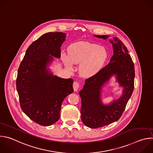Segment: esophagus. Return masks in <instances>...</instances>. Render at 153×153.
<instances>
[{
	"label": "esophagus",
	"mask_w": 153,
	"mask_h": 153,
	"mask_svg": "<svg viewBox=\"0 0 153 153\" xmlns=\"http://www.w3.org/2000/svg\"><path fill=\"white\" fill-rule=\"evenodd\" d=\"M73 89H74V91H77L79 88V84L78 82H74L73 83Z\"/></svg>",
	"instance_id": "34e87169"
}]
</instances>
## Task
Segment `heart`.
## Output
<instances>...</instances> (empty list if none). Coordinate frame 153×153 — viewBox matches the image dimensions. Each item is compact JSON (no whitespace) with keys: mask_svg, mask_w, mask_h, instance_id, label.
<instances>
[{"mask_svg":"<svg viewBox=\"0 0 153 153\" xmlns=\"http://www.w3.org/2000/svg\"><path fill=\"white\" fill-rule=\"evenodd\" d=\"M61 58L68 68H73V63L79 64L80 74L85 77L95 75L103 67L106 58L105 49L94 43L77 42L68 48V54L61 53Z\"/></svg>","mask_w":153,"mask_h":153,"instance_id":"1","label":"heart"}]
</instances>
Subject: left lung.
<instances>
[{"label": "left lung", "instance_id": "8db88e82", "mask_svg": "<svg viewBox=\"0 0 153 153\" xmlns=\"http://www.w3.org/2000/svg\"><path fill=\"white\" fill-rule=\"evenodd\" d=\"M94 36L103 39L109 37L108 35ZM109 41L113 44L114 53L110 63L86 79L83 88L79 92L82 100L81 119L91 128L102 127L118 120L134 90V66L126 47L117 37ZM114 75L120 86L123 87V94L119 99L105 105L101 99V89Z\"/></svg>", "mask_w": 153, "mask_h": 153}]
</instances>
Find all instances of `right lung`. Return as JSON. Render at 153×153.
<instances>
[{"label": "right lung", "instance_id": "right-lung-1", "mask_svg": "<svg viewBox=\"0 0 153 153\" xmlns=\"http://www.w3.org/2000/svg\"><path fill=\"white\" fill-rule=\"evenodd\" d=\"M66 35L62 32L42 35L28 48L18 69L16 88L22 110L42 126L59 119L62 102L74 91L72 79L53 75L48 68L54 57L60 58Z\"/></svg>", "mask_w": 153, "mask_h": 153}]
</instances>
